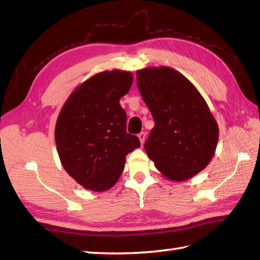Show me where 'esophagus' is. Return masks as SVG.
I'll return each instance as SVG.
<instances>
[{
	"mask_svg": "<svg viewBox=\"0 0 260 260\" xmlns=\"http://www.w3.org/2000/svg\"><path fill=\"white\" fill-rule=\"evenodd\" d=\"M145 137H146V134L144 133V132H141V133L139 134V139H140V142H141V144H142V145L144 144V142H145Z\"/></svg>",
	"mask_w": 260,
	"mask_h": 260,
	"instance_id": "1",
	"label": "esophagus"
}]
</instances>
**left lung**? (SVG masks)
I'll list each match as a JSON object with an SVG mask.
<instances>
[{"label":"left lung","instance_id":"left-lung-1","mask_svg":"<svg viewBox=\"0 0 260 260\" xmlns=\"http://www.w3.org/2000/svg\"><path fill=\"white\" fill-rule=\"evenodd\" d=\"M137 87L153 116L145 143L148 157L167 179L185 181L211 161L219 127L201 93L172 68L139 70Z\"/></svg>","mask_w":260,"mask_h":260}]
</instances>
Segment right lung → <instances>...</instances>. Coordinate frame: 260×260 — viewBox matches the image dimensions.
Returning <instances> with one entry per match:
<instances>
[{"label": "right lung", "instance_id": "add662e5", "mask_svg": "<svg viewBox=\"0 0 260 260\" xmlns=\"http://www.w3.org/2000/svg\"><path fill=\"white\" fill-rule=\"evenodd\" d=\"M133 82L129 71H103L77 87L58 116L54 140L71 178L88 190L110 189L123 172L126 155L141 146L126 132L119 99Z\"/></svg>", "mask_w": 260, "mask_h": 260}]
</instances>
